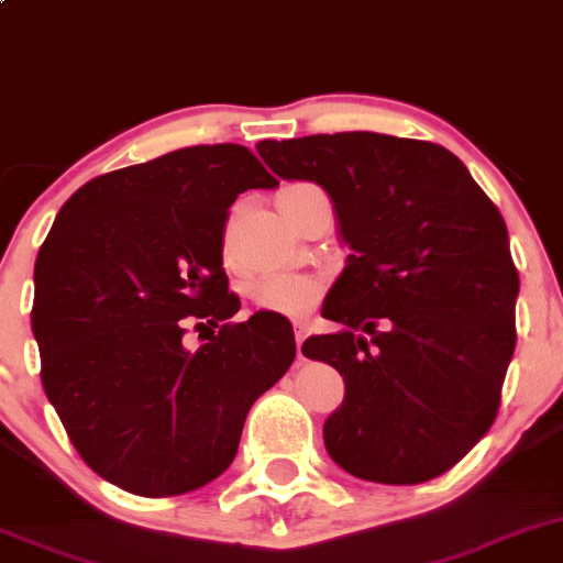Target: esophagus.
Returning <instances> with one entry per match:
<instances>
[{"mask_svg":"<svg viewBox=\"0 0 563 563\" xmlns=\"http://www.w3.org/2000/svg\"><path fill=\"white\" fill-rule=\"evenodd\" d=\"M297 330H294V338H297V357L302 360V343H305V338H308V324H305V321H297Z\"/></svg>","mask_w":563,"mask_h":563,"instance_id":"esophagus-1","label":"esophagus"}]
</instances>
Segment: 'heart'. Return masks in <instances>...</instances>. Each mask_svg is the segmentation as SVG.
<instances>
[{
    "mask_svg": "<svg viewBox=\"0 0 563 563\" xmlns=\"http://www.w3.org/2000/svg\"><path fill=\"white\" fill-rule=\"evenodd\" d=\"M297 189H305V184L288 187L286 192H297ZM250 297L258 308L277 310V313H302L319 302L321 283L308 275H266L250 286Z\"/></svg>",
    "mask_w": 563,
    "mask_h": 563,
    "instance_id": "b5f03b06",
    "label": "heart"
}]
</instances>
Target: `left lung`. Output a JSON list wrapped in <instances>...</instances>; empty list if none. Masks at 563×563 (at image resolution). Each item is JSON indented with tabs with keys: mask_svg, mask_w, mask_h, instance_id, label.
<instances>
[{
	"mask_svg": "<svg viewBox=\"0 0 563 563\" xmlns=\"http://www.w3.org/2000/svg\"><path fill=\"white\" fill-rule=\"evenodd\" d=\"M258 154L330 195L352 250L321 305L341 330L302 343L346 382L327 454L376 484L440 476L489 432L515 354L504 217L443 145L343 131L264 140Z\"/></svg>",
	"mask_w": 563,
	"mask_h": 563,
	"instance_id": "1",
	"label": "left lung"
}]
</instances>
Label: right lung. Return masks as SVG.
Here are the masks:
<instances>
[{"mask_svg": "<svg viewBox=\"0 0 563 563\" xmlns=\"http://www.w3.org/2000/svg\"><path fill=\"white\" fill-rule=\"evenodd\" d=\"M277 181L244 145H195L107 173L59 209L35 261L32 335L70 443L145 498L228 471L244 418L297 354L291 321L228 294L222 233L247 189ZM211 323L183 346V321Z\"/></svg>", "mask_w": 563, "mask_h": 563, "instance_id": "obj_1", "label": "right lung"}]
</instances>
